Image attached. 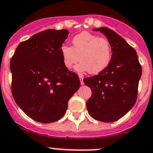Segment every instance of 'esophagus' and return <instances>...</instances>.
Instances as JSON below:
<instances>
[{"label": "esophagus", "mask_w": 153, "mask_h": 153, "mask_svg": "<svg viewBox=\"0 0 153 153\" xmlns=\"http://www.w3.org/2000/svg\"><path fill=\"white\" fill-rule=\"evenodd\" d=\"M79 79H80V84L82 85L84 84V82H83V77H82V75H79Z\"/></svg>", "instance_id": "obj_1"}]
</instances>
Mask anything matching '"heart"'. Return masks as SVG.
I'll return each instance as SVG.
<instances>
[{
	"label": "heart",
	"instance_id": "obj_1",
	"mask_svg": "<svg viewBox=\"0 0 153 153\" xmlns=\"http://www.w3.org/2000/svg\"><path fill=\"white\" fill-rule=\"evenodd\" d=\"M72 45V47L63 45L60 49L67 69H71L79 61V57L81 62L76 67V71H88L91 74H100L111 62L113 51L107 38L83 31L73 38Z\"/></svg>",
	"mask_w": 153,
	"mask_h": 153
}]
</instances>
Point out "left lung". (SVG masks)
<instances>
[{
  "mask_svg": "<svg viewBox=\"0 0 153 153\" xmlns=\"http://www.w3.org/2000/svg\"><path fill=\"white\" fill-rule=\"evenodd\" d=\"M110 41L113 51L109 66L83 82L91 89L86 107L92 118L104 123L124 116L135 104L142 68L134 49L120 35L107 27L93 29Z\"/></svg>",
  "mask_w": 153,
  "mask_h": 153,
  "instance_id": "obj_1",
  "label": "left lung"
}]
</instances>
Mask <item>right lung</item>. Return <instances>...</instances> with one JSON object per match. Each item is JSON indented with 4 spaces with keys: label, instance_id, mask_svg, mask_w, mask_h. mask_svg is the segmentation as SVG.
I'll use <instances>...</instances> for the list:
<instances>
[{
    "label": "right lung",
    "instance_id": "add662e5",
    "mask_svg": "<svg viewBox=\"0 0 153 153\" xmlns=\"http://www.w3.org/2000/svg\"><path fill=\"white\" fill-rule=\"evenodd\" d=\"M68 34L66 29L37 33L17 46L10 61L14 99L39 123L60 119L80 85L77 74L65 67L60 52Z\"/></svg>",
    "mask_w": 153,
    "mask_h": 153
}]
</instances>
